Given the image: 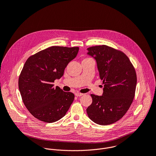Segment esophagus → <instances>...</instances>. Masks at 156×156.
Wrapping results in <instances>:
<instances>
[{
  "mask_svg": "<svg viewBox=\"0 0 156 156\" xmlns=\"http://www.w3.org/2000/svg\"><path fill=\"white\" fill-rule=\"evenodd\" d=\"M83 95H84V94L81 93H75V96H77V97L82 96H83Z\"/></svg>",
  "mask_w": 156,
  "mask_h": 156,
  "instance_id": "34e87169",
  "label": "esophagus"
}]
</instances>
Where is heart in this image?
<instances>
[{
	"label": "heart",
	"mask_w": 156,
	"mask_h": 156,
	"mask_svg": "<svg viewBox=\"0 0 156 156\" xmlns=\"http://www.w3.org/2000/svg\"><path fill=\"white\" fill-rule=\"evenodd\" d=\"M89 58H85L84 60H86V59H89Z\"/></svg>",
	"instance_id": "1"
}]
</instances>
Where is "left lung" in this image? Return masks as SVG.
I'll return each mask as SVG.
<instances>
[{"mask_svg":"<svg viewBox=\"0 0 156 156\" xmlns=\"http://www.w3.org/2000/svg\"><path fill=\"white\" fill-rule=\"evenodd\" d=\"M97 62L100 79L104 84L102 96L91 94L93 102L86 112L94 123H114L129 109L134 99L136 73L131 61L122 51L106 45L87 48Z\"/></svg>","mask_w":156,"mask_h":156,"instance_id":"obj_1","label":"left lung"}]
</instances>
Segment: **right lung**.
I'll use <instances>...</instances> for the list:
<instances>
[{
	"mask_svg": "<svg viewBox=\"0 0 156 156\" xmlns=\"http://www.w3.org/2000/svg\"><path fill=\"white\" fill-rule=\"evenodd\" d=\"M78 47L52 46L30 56L18 79L22 100L35 118L46 123L55 122L66 114L75 95L54 87L69 63L78 52Z\"/></svg>",
	"mask_w": 156,
	"mask_h": 156,
	"instance_id": "obj_1",
	"label": "right lung"
}]
</instances>
